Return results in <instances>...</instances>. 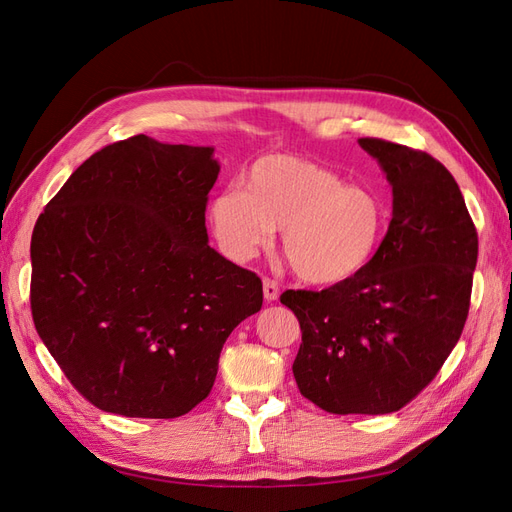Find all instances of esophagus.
<instances>
[{
	"label": "esophagus",
	"mask_w": 512,
	"mask_h": 512,
	"mask_svg": "<svg viewBox=\"0 0 512 512\" xmlns=\"http://www.w3.org/2000/svg\"><path fill=\"white\" fill-rule=\"evenodd\" d=\"M262 292H265L267 301H277V297H280V284L271 280V277H265L262 280Z\"/></svg>",
	"instance_id": "esophagus-1"
}]
</instances>
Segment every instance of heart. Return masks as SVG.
<instances>
[{"mask_svg":"<svg viewBox=\"0 0 512 512\" xmlns=\"http://www.w3.org/2000/svg\"><path fill=\"white\" fill-rule=\"evenodd\" d=\"M209 220L232 260L252 258L282 228V252L307 284H339L376 256L389 207L369 185L344 183L331 168L297 156L252 164L245 190L211 200Z\"/></svg>","mask_w":512,"mask_h":512,"instance_id":"obj_1","label":"heart"}]
</instances>
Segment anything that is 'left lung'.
Returning <instances> with one entry per match:
<instances>
[{
	"instance_id": "left-lung-1",
	"label": "left lung",
	"mask_w": 512,
	"mask_h": 512,
	"mask_svg": "<svg viewBox=\"0 0 512 512\" xmlns=\"http://www.w3.org/2000/svg\"><path fill=\"white\" fill-rule=\"evenodd\" d=\"M393 188L369 265L320 292L286 290L301 324L303 397L333 414H389L436 378L468 318L478 235L453 175L425 151L359 138Z\"/></svg>"
}]
</instances>
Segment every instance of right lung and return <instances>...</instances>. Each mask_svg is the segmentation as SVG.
<instances>
[{"instance_id": "right-lung-1", "label": "right lung", "mask_w": 512, "mask_h": 512, "mask_svg": "<svg viewBox=\"0 0 512 512\" xmlns=\"http://www.w3.org/2000/svg\"><path fill=\"white\" fill-rule=\"evenodd\" d=\"M213 147L138 134L74 170L34 226L32 316L72 386L104 412L188 414L262 282L209 245Z\"/></svg>"}]
</instances>
